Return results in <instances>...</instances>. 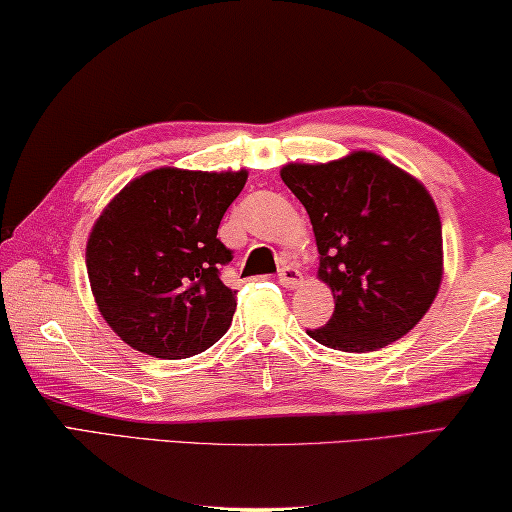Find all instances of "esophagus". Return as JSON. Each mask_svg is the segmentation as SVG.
<instances>
[{
    "label": "esophagus",
    "instance_id": "esophagus-1",
    "mask_svg": "<svg viewBox=\"0 0 512 512\" xmlns=\"http://www.w3.org/2000/svg\"><path fill=\"white\" fill-rule=\"evenodd\" d=\"M279 281H281L283 288H299L301 283H304V276H301L297 267L283 265L279 270Z\"/></svg>",
    "mask_w": 512,
    "mask_h": 512
}]
</instances>
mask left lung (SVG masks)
I'll return each instance as SVG.
<instances>
[{
  "mask_svg": "<svg viewBox=\"0 0 512 512\" xmlns=\"http://www.w3.org/2000/svg\"><path fill=\"white\" fill-rule=\"evenodd\" d=\"M281 179L311 217L322 279L335 311L306 331L324 347L365 354L406 335L442 283V226L417 181L374 152L288 163Z\"/></svg>",
  "mask_w": 512,
  "mask_h": 512,
  "instance_id": "obj_1",
  "label": "left lung"
}]
</instances>
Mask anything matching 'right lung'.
<instances>
[{
	"instance_id": "obj_1",
	"label": "right lung",
	"mask_w": 512,
	"mask_h": 512,
	"mask_svg": "<svg viewBox=\"0 0 512 512\" xmlns=\"http://www.w3.org/2000/svg\"><path fill=\"white\" fill-rule=\"evenodd\" d=\"M247 170L158 167L127 183L92 224L86 267L106 324L142 354L179 360L215 345L236 313L217 240Z\"/></svg>"
}]
</instances>
